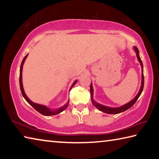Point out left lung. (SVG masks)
<instances>
[{"instance_id": "left-lung-1", "label": "left lung", "mask_w": 159, "mask_h": 159, "mask_svg": "<svg viewBox=\"0 0 159 159\" xmlns=\"http://www.w3.org/2000/svg\"><path fill=\"white\" fill-rule=\"evenodd\" d=\"M134 51L136 52V55H137V57H138V60L139 61V63L141 64V66H142V85H141V87H140V89H139V91L138 95H136L135 98H134L133 100H131L130 102H128V103L125 104V105H123L120 107H117V108H112V107H106V106H104V105H102L100 104H98L97 103V102L94 100L93 99V85H92V83H91L90 84V94H91V100H92V102L93 104V105L95 106L96 108H98L99 111H103L104 113H106V114H119V113H121L126 111V110H128V109H130V107L133 105V104L135 103L136 101L138 100V99L139 98V97L140 96L141 93L142 92V90H143V88H144V74H143V64H142V60L140 59V57H139V50L138 49V48L134 46Z\"/></svg>"}]
</instances>
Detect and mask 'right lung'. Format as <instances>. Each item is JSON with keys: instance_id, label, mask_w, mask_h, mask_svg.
I'll list each match as a JSON object with an SVG mask.
<instances>
[{"instance_id": "add662e5", "label": "right lung", "mask_w": 159, "mask_h": 159, "mask_svg": "<svg viewBox=\"0 0 159 159\" xmlns=\"http://www.w3.org/2000/svg\"><path fill=\"white\" fill-rule=\"evenodd\" d=\"M27 55H26L25 57H24L22 61H21V66H20V90H21V94H22V95L24 97V98H25L26 102H28V103L30 104L31 106H32L34 107V108L37 111H39L40 114H41L44 116H53V115H56V114H58L61 113V111H63L64 109H66L67 108V107L69 105V101L67 102V103L65 104V105L63 106L62 107H61V108L58 109H56V110H52L50 109L49 108H48L47 107H45L44 105H41V104H36V103H34L32 101H31L30 99H29L27 96L26 95V94L25 93V90H24V88H23V85H22V74H21V72H22V67H23V64L25 63V61L26 60V58L27 57ZM77 82V80L76 81H74V83H73V85H71V89L72 88H73V86L76 84V83Z\"/></svg>"}]
</instances>
